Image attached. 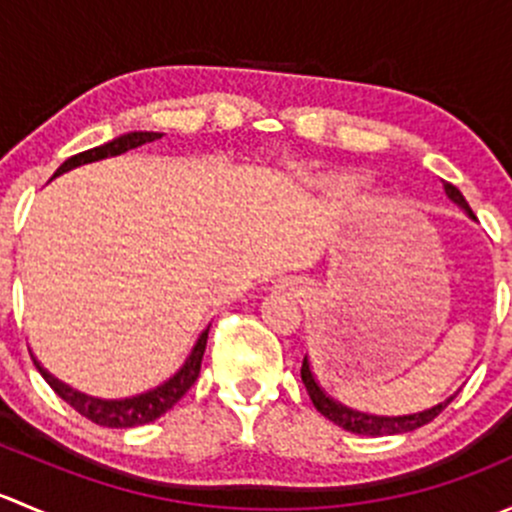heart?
I'll return each instance as SVG.
<instances>
[{"instance_id":"heart-1","label":"heart","mask_w":512,"mask_h":512,"mask_svg":"<svg viewBox=\"0 0 512 512\" xmlns=\"http://www.w3.org/2000/svg\"><path fill=\"white\" fill-rule=\"evenodd\" d=\"M361 183H364V178H361V175H339V178L332 180L334 188L342 190V193H352V190L359 188Z\"/></svg>"}]
</instances>
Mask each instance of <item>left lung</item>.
<instances>
[{
    "instance_id": "obj_1",
    "label": "left lung",
    "mask_w": 512,
    "mask_h": 512,
    "mask_svg": "<svg viewBox=\"0 0 512 512\" xmlns=\"http://www.w3.org/2000/svg\"><path fill=\"white\" fill-rule=\"evenodd\" d=\"M443 190H446V195L453 200V203L458 205V208L466 210L468 218L476 220V215H473L471 205L466 203V198H463L461 190H458L456 185L443 183ZM302 381H304V386H307L309 399H312L314 409H317L319 414L327 416L329 421H334V423H337V426H342L344 431L361 433V436H391V433L416 431V428L426 426L428 421H433V418L441 414V411L446 409V406L451 404V401L456 399V394H458V391H456V394L448 396L446 401H441V404L431 406V409H426V411H418V414L374 416V414H361V411H354V409H349V406H344V404H339V401H334L332 396H329L327 391H324L322 386L317 384V379H314V371H312V366H309L307 356H304V361H302Z\"/></svg>"
}]
</instances>
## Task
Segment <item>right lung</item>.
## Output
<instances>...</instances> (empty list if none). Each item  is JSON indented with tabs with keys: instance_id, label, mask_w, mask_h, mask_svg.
I'll list each match as a JSON object with an SVG mask.
<instances>
[{
	"instance_id": "right-lung-1",
	"label": "right lung",
	"mask_w": 512,
	"mask_h": 512,
	"mask_svg": "<svg viewBox=\"0 0 512 512\" xmlns=\"http://www.w3.org/2000/svg\"><path fill=\"white\" fill-rule=\"evenodd\" d=\"M160 136H163V133H153V131L123 133V136L113 138V141L103 143V146L91 148V151H84V153H76V156L64 160V163L59 165V170L54 173V178L56 175L66 173V170H71V168L94 163V160L121 156V153L143 146V143L158 141ZM208 332H210V327H205L203 332H200L198 342H195L193 349H190L185 364L180 366V369L175 371L168 381H163V384L156 386V389H151V391L128 396V399H98V396L81 394V391L71 389V386H66L64 381H59L56 376H51L49 371L39 364V359H36L32 352L29 354H32L34 366L39 369V374L44 376L46 384H49L51 389H54L56 394H59L61 399L71 406V409H76L81 416H86L89 421L98 423V426L133 428V426H143V423L156 421V418L163 416L165 411L173 409V406L178 404L185 394H188V389L195 384V379H198V374H200V361H203L205 344H208Z\"/></svg>"
}]
</instances>
